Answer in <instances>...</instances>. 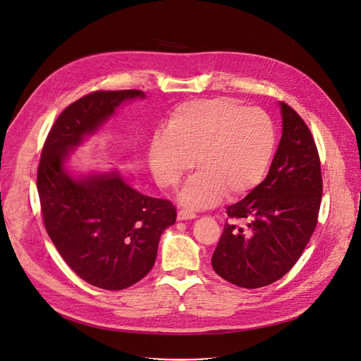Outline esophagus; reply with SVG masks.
I'll return each instance as SVG.
<instances>
[{"mask_svg":"<svg viewBox=\"0 0 361 361\" xmlns=\"http://www.w3.org/2000/svg\"><path fill=\"white\" fill-rule=\"evenodd\" d=\"M197 218V215L193 214L192 211H186V209H180L178 212V221H185V219H193Z\"/></svg>","mask_w":361,"mask_h":361,"instance_id":"esophagus-1","label":"esophagus"}]
</instances>
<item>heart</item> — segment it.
Wrapping results in <instances>:
<instances>
[{
	"label": "heart",
	"mask_w": 361,
	"mask_h": 361,
	"mask_svg": "<svg viewBox=\"0 0 361 361\" xmlns=\"http://www.w3.org/2000/svg\"><path fill=\"white\" fill-rule=\"evenodd\" d=\"M276 146L273 120L260 108H244L233 98L216 97L179 105L149 149L156 182L175 188L197 166L179 193L189 209L216 205L223 197L237 198L266 175Z\"/></svg>",
	"instance_id": "heart-1"
}]
</instances>
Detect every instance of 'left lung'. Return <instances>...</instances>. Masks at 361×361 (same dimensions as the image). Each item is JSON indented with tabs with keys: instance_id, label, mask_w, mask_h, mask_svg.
<instances>
[{
	"instance_id": "left-lung-1",
	"label": "left lung",
	"mask_w": 361,
	"mask_h": 361,
	"mask_svg": "<svg viewBox=\"0 0 361 361\" xmlns=\"http://www.w3.org/2000/svg\"><path fill=\"white\" fill-rule=\"evenodd\" d=\"M282 138L266 179L240 202L230 218H245L247 230L226 223L211 263L223 279L247 289L267 286L299 260L315 227L322 176L314 137L285 102H279Z\"/></svg>"
}]
</instances>
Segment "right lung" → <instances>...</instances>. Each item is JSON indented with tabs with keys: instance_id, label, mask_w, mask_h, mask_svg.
<instances>
[{
	"instance_id": "add662e5",
	"label": "right lung",
	"mask_w": 361,
	"mask_h": 361,
	"mask_svg": "<svg viewBox=\"0 0 361 361\" xmlns=\"http://www.w3.org/2000/svg\"><path fill=\"white\" fill-rule=\"evenodd\" d=\"M143 91H97L71 104L53 124L42 152L37 190L44 227L68 266L85 282L106 290L126 289L152 270L161 233L176 209L146 197L121 172L73 173V150Z\"/></svg>"
}]
</instances>
